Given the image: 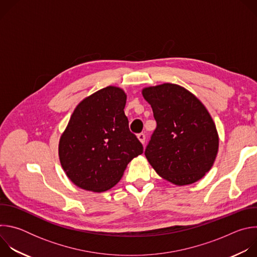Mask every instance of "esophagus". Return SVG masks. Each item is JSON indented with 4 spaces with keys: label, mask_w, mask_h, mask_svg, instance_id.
I'll return each instance as SVG.
<instances>
[{
    "label": "esophagus",
    "mask_w": 257,
    "mask_h": 257,
    "mask_svg": "<svg viewBox=\"0 0 257 257\" xmlns=\"http://www.w3.org/2000/svg\"><path fill=\"white\" fill-rule=\"evenodd\" d=\"M137 137H138L139 141H140L142 144H144V142H145V134H144V133H139V134L137 135Z\"/></svg>",
    "instance_id": "1"
}]
</instances>
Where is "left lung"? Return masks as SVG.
Returning a JSON list of instances; mask_svg holds the SVG:
<instances>
[{"instance_id":"1","label":"left lung","mask_w":257,"mask_h":257,"mask_svg":"<svg viewBox=\"0 0 257 257\" xmlns=\"http://www.w3.org/2000/svg\"><path fill=\"white\" fill-rule=\"evenodd\" d=\"M142 95L157 121L144 153L152 167L178 186L200 180L218 151L217 131L206 107L189 90L173 83L145 87Z\"/></svg>"}]
</instances>
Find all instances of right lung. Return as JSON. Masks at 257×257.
Listing matches in <instances>:
<instances>
[{"label": "right lung", "instance_id": "right-lung-1", "mask_svg": "<svg viewBox=\"0 0 257 257\" xmlns=\"http://www.w3.org/2000/svg\"><path fill=\"white\" fill-rule=\"evenodd\" d=\"M127 95L104 87L81 100L61 135L59 158L67 177L81 189L103 192L114 187L127 165L143 153L129 130Z\"/></svg>", "mask_w": 257, "mask_h": 257}]
</instances>
